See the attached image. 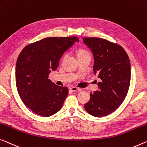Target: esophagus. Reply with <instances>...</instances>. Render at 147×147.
<instances>
[{"instance_id": "esophagus-1", "label": "esophagus", "mask_w": 147, "mask_h": 147, "mask_svg": "<svg viewBox=\"0 0 147 147\" xmlns=\"http://www.w3.org/2000/svg\"><path fill=\"white\" fill-rule=\"evenodd\" d=\"M70 90L72 91V92H76V91L80 90V88L76 87V86H71V87L70 88Z\"/></svg>"}]
</instances>
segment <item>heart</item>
<instances>
[{
	"label": "heart",
	"mask_w": 147,
	"mask_h": 147,
	"mask_svg": "<svg viewBox=\"0 0 147 147\" xmlns=\"http://www.w3.org/2000/svg\"><path fill=\"white\" fill-rule=\"evenodd\" d=\"M76 54H77L78 59V58H81V57H84L86 56H90V53L84 48H78L77 50V52H76ZM65 57V55L63 56V58Z\"/></svg>",
	"instance_id": "1"
}]
</instances>
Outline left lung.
<instances>
[{"label": "left lung", "instance_id": "1", "mask_svg": "<svg viewBox=\"0 0 147 147\" xmlns=\"http://www.w3.org/2000/svg\"><path fill=\"white\" fill-rule=\"evenodd\" d=\"M94 57V73L101 79L99 90L90 93L86 111L95 117L113 113L123 103L129 90L131 67L127 53L119 44L97 37L83 38Z\"/></svg>", "mask_w": 147, "mask_h": 147}]
</instances>
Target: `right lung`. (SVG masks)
Listing matches in <instances>:
<instances>
[{
	"label": "right lung",
	"mask_w": 147,
	"mask_h": 147,
	"mask_svg": "<svg viewBox=\"0 0 147 147\" xmlns=\"http://www.w3.org/2000/svg\"><path fill=\"white\" fill-rule=\"evenodd\" d=\"M76 41V36L48 37L28 44L18 57L16 83L25 106L36 115L48 117L57 113L69 94L68 88L55 85L50 79L62 55Z\"/></svg>",
	"instance_id": "right-lung-1"
}]
</instances>
